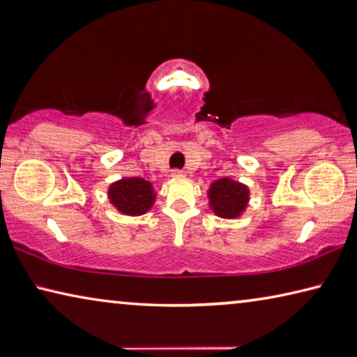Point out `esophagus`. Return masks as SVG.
<instances>
[{"instance_id":"esophagus-1","label":"esophagus","mask_w":357,"mask_h":357,"mask_svg":"<svg viewBox=\"0 0 357 357\" xmlns=\"http://www.w3.org/2000/svg\"><path fill=\"white\" fill-rule=\"evenodd\" d=\"M172 176L173 178H183L184 176V172H181V169H173Z\"/></svg>"}]
</instances>
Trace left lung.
<instances>
[{
	"label": "left lung",
	"instance_id": "left-lung-1",
	"mask_svg": "<svg viewBox=\"0 0 357 357\" xmlns=\"http://www.w3.org/2000/svg\"><path fill=\"white\" fill-rule=\"evenodd\" d=\"M209 208L222 219H236L246 211L250 203L248 185L231 178H220L208 189Z\"/></svg>",
	"mask_w": 357,
	"mask_h": 357
}]
</instances>
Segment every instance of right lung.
I'll use <instances>...</instances> for the list:
<instances>
[{"mask_svg":"<svg viewBox=\"0 0 357 357\" xmlns=\"http://www.w3.org/2000/svg\"><path fill=\"white\" fill-rule=\"evenodd\" d=\"M152 183L143 178H122L107 188V199L119 213L126 216H141L148 213L155 202Z\"/></svg>","mask_w":357,"mask_h":357,"instance_id":"add662e5","label":"right lung"}]
</instances>
